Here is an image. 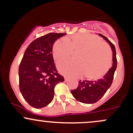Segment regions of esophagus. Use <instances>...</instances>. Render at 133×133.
<instances>
[{
    "label": "esophagus",
    "instance_id": "34e87169",
    "mask_svg": "<svg viewBox=\"0 0 133 133\" xmlns=\"http://www.w3.org/2000/svg\"><path fill=\"white\" fill-rule=\"evenodd\" d=\"M69 80V77H64V81H68Z\"/></svg>",
    "mask_w": 133,
    "mask_h": 133
}]
</instances>
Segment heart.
Here are the masks:
<instances>
[{"label": "heart", "mask_w": 133, "mask_h": 133, "mask_svg": "<svg viewBox=\"0 0 133 133\" xmlns=\"http://www.w3.org/2000/svg\"><path fill=\"white\" fill-rule=\"evenodd\" d=\"M72 51H79L77 62L66 60L57 64L58 70L64 75L79 77L84 74L87 79L96 80L103 77L110 68V49L97 36L77 34L67 39H59L53 46V57L59 61L69 57Z\"/></svg>", "instance_id": "obj_1"}]
</instances>
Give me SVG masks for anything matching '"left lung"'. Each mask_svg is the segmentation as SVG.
Segmentation results:
<instances>
[{
	"label": "left lung",
	"instance_id": "8db88e82",
	"mask_svg": "<svg viewBox=\"0 0 133 133\" xmlns=\"http://www.w3.org/2000/svg\"><path fill=\"white\" fill-rule=\"evenodd\" d=\"M108 43L112 51V65L101 79L97 81H79L77 89L72 90L71 93L74 98L81 103L93 104L98 101L108 89L110 88L113 80L114 72L117 68L116 49L114 44L103 35L98 34Z\"/></svg>",
	"mask_w": 133,
	"mask_h": 133
}]
</instances>
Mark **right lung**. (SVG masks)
Returning <instances> with one entry per match:
<instances>
[{"label": "right lung", "mask_w": 133, "mask_h": 133, "mask_svg": "<svg viewBox=\"0 0 133 133\" xmlns=\"http://www.w3.org/2000/svg\"><path fill=\"white\" fill-rule=\"evenodd\" d=\"M65 33H49L30 43L19 68V89L26 101L35 108L47 106L54 98V87L64 81L56 70L52 47Z\"/></svg>", "instance_id": "add662e5"}]
</instances>
